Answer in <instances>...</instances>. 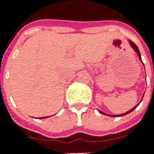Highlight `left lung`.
<instances>
[{
	"label": "left lung",
	"mask_w": 154,
	"mask_h": 154,
	"mask_svg": "<svg viewBox=\"0 0 154 154\" xmlns=\"http://www.w3.org/2000/svg\"><path fill=\"white\" fill-rule=\"evenodd\" d=\"M128 42H129V44H130L131 47H132V48H133V50H134V51H135L136 53L137 54L138 58H139V59H140V62L142 63V60H141V57H140V51H139V49H138L137 46H136L135 44L133 43V42H131V41H128ZM143 97H144V95H143V96H142V99H143ZM142 99H141V100H142ZM141 100H140V101H141ZM139 103H138V104H137V105H136V106H134V107H133V108H132V109H130V110L128 111V112H126L123 113V114H120V115H109V114H106V113H104V112H102V111H100V110H99V112L101 113V114H103V115L108 116H113V117H118V116H123L127 115V114H128V113H130L131 112H133V111L134 110V109H135V108H137V107L138 105H139Z\"/></svg>",
	"instance_id": "left-lung-1"
}]
</instances>
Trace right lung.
Listing matches in <instances>:
<instances>
[{
  "label": "right lung",
  "mask_w": 154,
  "mask_h": 154,
  "mask_svg": "<svg viewBox=\"0 0 154 154\" xmlns=\"http://www.w3.org/2000/svg\"><path fill=\"white\" fill-rule=\"evenodd\" d=\"M47 117H49V116H45V117H40L39 119H45V118H47Z\"/></svg>",
  "instance_id": "add662e5"
}]
</instances>
